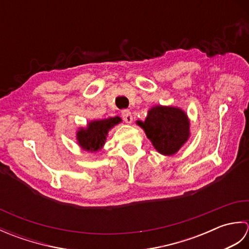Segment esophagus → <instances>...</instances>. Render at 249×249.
<instances>
[{"label":"esophagus","mask_w":249,"mask_h":249,"mask_svg":"<svg viewBox=\"0 0 249 249\" xmlns=\"http://www.w3.org/2000/svg\"><path fill=\"white\" fill-rule=\"evenodd\" d=\"M122 118L125 121V123L130 124L133 122V115H131V112L129 110H123L122 111Z\"/></svg>","instance_id":"1"}]
</instances>
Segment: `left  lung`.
<instances>
[{"label":"left lung","mask_w":249,"mask_h":249,"mask_svg":"<svg viewBox=\"0 0 249 249\" xmlns=\"http://www.w3.org/2000/svg\"><path fill=\"white\" fill-rule=\"evenodd\" d=\"M158 153L171 156L189 139V119L181 108L172 106H154L145 120L137 121Z\"/></svg>","instance_id":"left-lung-1"}]
</instances>
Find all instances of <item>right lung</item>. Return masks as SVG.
<instances>
[{
	"mask_svg": "<svg viewBox=\"0 0 249 249\" xmlns=\"http://www.w3.org/2000/svg\"><path fill=\"white\" fill-rule=\"evenodd\" d=\"M122 119L120 116L114 118L94 120L89 122L86 127H81L77 130V141L79 146L83 151L97 152L103 149L107 139L109 130L115 125L120 124Z\"/></svg>",
	"mask_w": 249,
	"mask_h": 249,
	"instance_id": "add662e5",
	"label": "right lung"
}]
</instances>
